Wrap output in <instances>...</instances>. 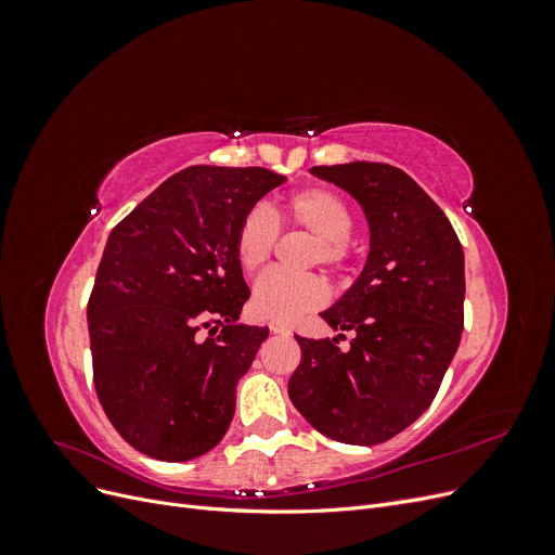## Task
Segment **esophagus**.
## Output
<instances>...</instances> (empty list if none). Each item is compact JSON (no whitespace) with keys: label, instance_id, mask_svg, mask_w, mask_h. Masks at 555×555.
Returning <instances> with one entry per match:
<instances>
[{"label":"esophagus","instance_id":"34e87169","mask_svg":"<svg viewBox=\"0 0 555 555\" xmlns=\"http://www.w3.org/2000/svg\"><path fill=\"white\" fill-rule=\"evenodd\" d=\"M268 328H271L273 333H280V335H289L292 333V328L287 324H280V322H273Z\"/></svg>","mask_w":555,"mask_h":555}]
</instances>
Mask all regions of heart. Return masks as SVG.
<instances>
[{
    "instance_id": "heart-1",
    "label": "heart",
    "mask_w": 555,
    "mask_h": 555,
    "mask_svg": "<svg viewBox=\"0 0 555 555\" xmlns=\"http://www.w3.org/2000/svg\"><path fill=\"white\" fill-rule=\"evenodd\" d=\"M287 224L310 233L314 245L310 263L340 268L349 257V233L354 229V212L347 201L328 188H308L284 196L268 215L251 208L238 222L233 251L245 273H255L271 259L278 241V227ZM326 284L319 275H287L268 271L251 289V312L268 322H294L300 314L319 308L326 300Z\"/></svg>"
}]
</instances>
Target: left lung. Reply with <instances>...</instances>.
I'll return each mask as SVG.
<instances>
[{
    "instance_id": "8db88e82",
    "label": "left lung",
    "mask_w": 555,
    "mask_h": 555,
    "mask_svg": "<svg viewBox=\"0 0 555 555\" xmlns=\"http://www.w3.org/2000/svg\"><path fill=\"white\" fill-rule=\"evenodd\" d=\"M354 196L371 227L357 282L322 312L338 338L296 335L294 408L331 440L379 444L414 424L438 393L463 333L465 257L442 208L389 164L312 166Z\"/></svg>"
}]
</instances>
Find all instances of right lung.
<instances>
[{"instance_id":"right-lung-1","label":"right lung","mask_w":555,"mask_h":555,"mask_svg":"<svg viewBox=\"0 0 555 555\" xmlns=\"http://www.w3.org/2000/svg\"><path fill=\"white\" fill-rule=\"evenodd\" d=\"M284 176L190 166L117 224L88 304L94 389L141 453L182 463L224 438L236 384L268 328L238 324L249 298L238 222Z\"/></svg>"}]
</instances>
